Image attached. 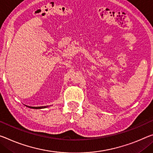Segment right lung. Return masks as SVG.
<instances>
[{
  "label": "right lung",
  "instance_id": "1",
  "mask_svg": "<svg viewBox=\"0 0 153 153\" xmlns=\"http://www.w3.org/2000/svg\"><path fill=\"white\" fill-rule=\"evenodd\" d=\"M27 107L30 108H33V109H42V108H45L47 107V106H42V107H30V106H27Z\"/></svg>",
  "mask_w": 153,
  "mask_h": 153
}]
</instances>
